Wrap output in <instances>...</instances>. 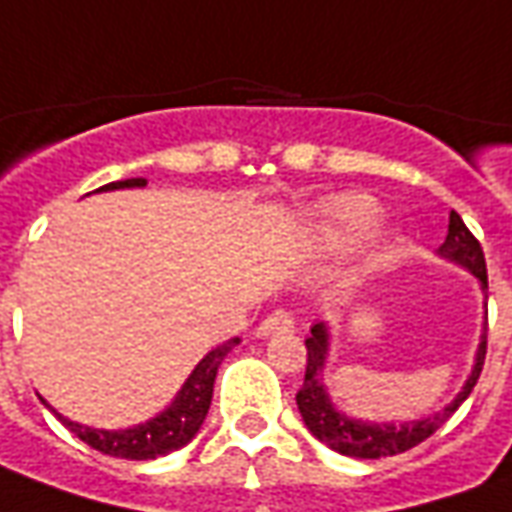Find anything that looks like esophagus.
<instances>
[{
  "label": "esophagus",
  "mask_w": 512,
  "mask_h": 512,
  "mask_svg": "<svg viewBox=\"0 0 512 512\" xmlns=\"http://www.w3.org/2000/svg\"><path fill=\"white\" fill-rule=\"evenodd\" d=\"M288 330H293V318L288 310H277V313H271V316L263 318V321L257 324V335H260V338H268V335H274V332Z\"/></svg>",
  "instance_id": "1"
}]
</instances>
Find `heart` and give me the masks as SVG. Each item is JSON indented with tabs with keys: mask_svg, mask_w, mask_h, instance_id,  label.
Listing matches in <instances>:
<instances>
[{
	"mask_svg": "<svg viewBox=\"0 0 512 512\" xmlns=\"http://www.w3.org/2000/svg\"><path fill=\"white\" fill-rule=\"evenodd\" d=\"M374 219H377V202L371 196L343 194L324 207L321 232L330 244H349L357 235H363Z\"/></svg>",
	"mask_w": 512,
	"mask_h": 512,
	"instance_id": "1",
	"label": "heart"
}]
</instances>
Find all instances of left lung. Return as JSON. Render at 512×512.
Returning a JSON list of instances; mask_svg holds the SVG:
<instances>
[{
  "label": "left lung",
  "mask_w": 512,
  "mask_h": 512,
  "mask_svg": "<svg viewBox=\"0 0 512 512\" xmlns=\"http://www.w3.org/2000/svg\"><path fill=\"white\" fill-rule=\"evenodd\" d=\"M438 257L471 271L477 277V282H480L485 302H488V271H485L482 246L468 232V227L455 210L449 213V232H446V241L438 246ZM485 324H488V310H485ZM485 324H482L480 343H477V352H474V366L468 371L466 382L457 391L455 399L449 405H443L441 410L430 413V416L393 424V421H366V418L349 416V413H343L341 407L332 402L327 377H324V368H327L332 349V332L327 321H316L310 327V335L305 338V382H302V388L296 393V407L302 413L305 427L313 432V438H318L324 446H330L332 452L346 457H360V460L399 455V452H407V449H413L421 441H427L432 432L438 430L441 424H446V418L466 402L471 388L480 380L482 363H485V346H488V327Z\"/></svg>",
  "instance_id": "left-lung-1"
}]
</instances>
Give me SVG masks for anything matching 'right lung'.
Listing matches in <instances>:
<instances>
[{
	"label": "right lung",
	"instance_id": "obj_1",
	"mask_svg": "<svg viewBox=\"0 0 512 512\" xmlns=\"http://www.w3.org/2000/svg\"><path fill=\"white\" fill-rule=\"evenodd\" d=\"M144 185V177H132V180L102 185L99 191H124V188H144ZM238 343H241V338H230V341L219 343L216 349H210L196 363L194 371L188 374V380L182 382V388L174 393L169 405L163 407L157 416L144 421V424H135V427H127V430H96V427L71 421L63 413H57L46 399H41V402L63 421V427H69L80 441L88 443L96 452L110 457H124V460H155V457L177 452L185 443L194 441V435L199 432L207 410H210L213 382H216V374H219L221 360L230 355L232 346H238Z\"/></svg>",
	"mask_w": 512,
	"mask_h": 512
}]
</instances>
